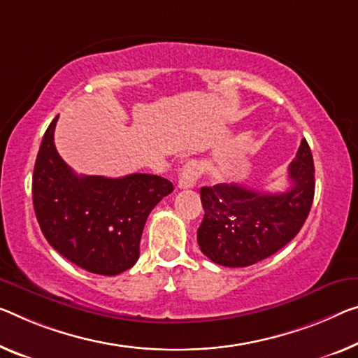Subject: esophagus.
I'll return each instance as SVG.
<instances>
[{
	"label": "esophagus",
	"mask_w": 358,
	"mask_h": 358,
	"mask_svg": "<svg viewBox=\"0 0 358 358\" xmlns=\"http://www.w3.org/2000/svg\"><path fill=\"white\" fill-rule=\"evenodd\" d=\"M200 176H201L200 164L192 160L185 164L182 173H180L178 187L179 189H192V187L196 184V180Z\"/></svg>",
	"instance_id": "1"
}]
</instances>
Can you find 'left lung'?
I'll use <instances>...</instances> for the list:
<instances>
[{
    "instance_id": "left-lung-1",
    "label": "left lung",
    "mask_w": 358,
    "mask_h": 358,
    "mask_svg": "<svg viewBox=\"0 0 358 358\" xmlns=\"http://www.w3.org/2000/svg\"><path fill=\"white\" fill-rule=\"evenodd\" d=\"M313 174L310 147L302 139L288 166V190L271 194L241 184L201 187L205 217L196 236L203 255L219 266L248 267L282 250L309 216Z\"/></svg>"
}]
</instances>
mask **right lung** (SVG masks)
Segmentation results:
<instances>
[{
	"label": "right lung",
	"instance_id": "1",
	"mask_svg": "<svg viewBox=\"0 0 358 358\" xmlns=\"http://www.w3.org/2000/svg\"><path fill=\"white\" fill-rule=\"evenodd\" d=\"M56 117L33 169V208L48 243L65 259L99 275H118L139 259L148 214L174 190L168 179L129 174L78 176L54 145Z\"/></svg>",
	"mask_w": 358,
	"mask_h": 358
}]
</instances>
